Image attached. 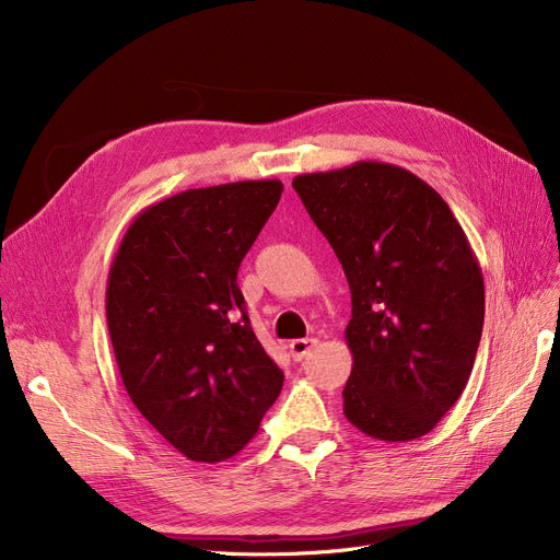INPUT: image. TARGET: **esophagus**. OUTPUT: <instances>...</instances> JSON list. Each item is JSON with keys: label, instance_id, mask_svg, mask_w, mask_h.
<instances>
[{"label": "esophagus", "instance_id": "34e87169", "mask_svg": "<svg viewBox=\"0 0 560 560\" xmlns=\"http://www.w3.org/2000/svg\"><path fill=\"white\" fill-rule=\"evenodd\" d=\"M288 347H290V357L295 361H302L317 347V340L315 338H298V340H290Z\"/></svg>", "mask_w": 560, "mask_h": 560}]
</instances>
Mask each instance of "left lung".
<instances>
[{
  "label": "left lung",
  "instance_id": "obj_1",
  "mask_svg": "<svg viewBox=\"0 0 560 560\" xmlns=\"http://www.w3.org/2000/svg\"><path fill=\"white\" fill-rule=\"evenodd\" d=\"M292 188L351 290L345 418L388 443L429 433L465 390L483 329L465 231L427 182L390 163L300 174Z\"/></svg>",
  "mask_w": 560,
  "mask_h": 560
}]
</instances>
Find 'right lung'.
Here are the masks:
<instances>
[{"label": "right lung", "instance_id": "add662e5", "mask_svg": "<svg viewBox=\"0 0 560 560\" xmlns=\"http://www.w3.org/2000/svg\"><path fill=\"white\" fill-rule=\"evenodd\" d=\"M281 190L277 179L235 182L147 206L110 265L106 319L122 384L197 463L238 454L283 386L235 281Z\"/></svg>", "mask_w": 560, "mask_h": 560}]
</instances>
